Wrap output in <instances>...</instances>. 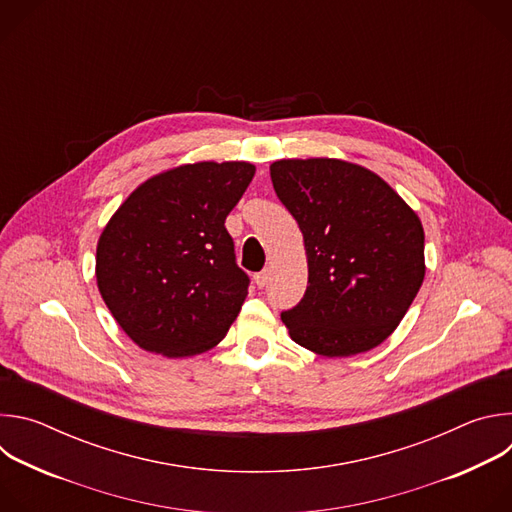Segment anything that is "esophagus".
Wrapping results in <instances>:
<instances>
[{"label":"esophagus","mask_w":512,"mask_h":512,"mask_svg":"<svg viewBox=\"0 0 512 512\" xmlns=\"http://www.w3.org/2000/svg\"><path fill=\"white\" fill-rule=\"evenodd\" d=\"M255 283L257 287H265L267 285V279H269V271H261V273H255Z\"/></svg>","instance_id":"1"}]
</instances>
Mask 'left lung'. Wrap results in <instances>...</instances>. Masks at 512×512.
<instances>
[{"label": "left lung", "mask_w": 512, "mask_h": 512, "mask_svg": "<svg viewBox=\"0 0 512 512\" xmlns=\"http://www.w3.org/2000/svg\"><path fill=\"white\" fill-rule=\"evenodd\" d=\"M269 172L308 257L306 294L281 314L291 340L330 358L379 346L425 277L419 216L381 176L352 162L277 160Z\"/></svg>", "instance_id": "1"}]
</instances>
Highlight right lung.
I'll return each mask as SVG.
<instances>
[{
  "instance_id": "obj_1",
  "label": "right lung",
  "mask_w": 512,
  "mask_h": 512,
  "mask_svg": "<svg viewBox=\"0 0 512 512\" xmlns=\"http://www.w3.org/2000/svg\"><path fill=\"white\" fill-rule=\"evenodd\" d=\"M255 166L196 162L139 184L97 243V287L143 350L184 358L210 350L237 320L249 277L225 229Z\"/></svg>"
}]
</instances>
